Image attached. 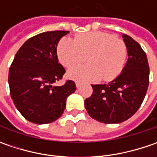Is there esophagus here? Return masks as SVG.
Wrapping results in <instances>:
<instances>
[{"instance_id": "obj_1", "label": "esophagus", "mask_w": 157, "mask_h": 157, "mask_svg": "<svg viewBox=\"0 0 157 157\" xmlns=\"http://www.w3.org/2000/svg\"><path fill=\"white\" fill-rule=\"evenodd\" d=\"M76 87L80 88V87H81V84H79L78 82H76Z\"/></svg>"}]
</instances>
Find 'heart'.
<instances>
[{
	"label": "heart",
	"mask_w": 157,
	"mask_h": 157,
	"mask_svg": "<svg viewBox=\"0 0 157 157\" xmlns=\"http://www.w3.org/2000/svg\"><path fill=\"white\" fill-rule=\"evenodd\" d=\"M59 62L64 67H71L85 61L88 63L70 69L68 78L81 83L96 82L102 78L111 81L122 72L128 57L123 41L113 35L94 31L78 35L74 41L63 37L57 48Z\"/></svg>",
	"instance_id": "heart-1"
}]
</instances>
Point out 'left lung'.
I'll return each mask as SVG.
<instances>
[{"label": "left lung", "mask_w": 157, "mask_h": 157, "mask_svg": "<svg viewBox=\"0 0 157 157\" xmlns=\"http://www.w3.org/2000/svg\"><path fill=\"white\" fill-rule=\"evenodd\" d=\"M128 61L116 78L104 85H92L93 94L85 100L91 117L105 124L121 123L133 116L148 90L149 67L146 53L128 35H122Z\"/></svg>", "instance_id": "1"}]
</instances>
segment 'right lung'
Masks as SVG:
<instances>
[{
    "label": "right lung",
    "instance_id": "add662e5",
    "mask_svg": "<svg viewBox=\"0 0 157 157\" xmlns=\"http://www.w3.org/2000/svg\"><path fill=\"white\" fill-rule=\"evenodd\" d=\"M68 33L48 31L29 38L15 54L9 68L11 98L21 115L32 123L57 121L65 109L67 97L76 91L71 80L61 86H53L65 72L58 63L57 46Z\"/></svg>",
    "mask_w": 157,
    "mask_h": 157
}]
</instances>
